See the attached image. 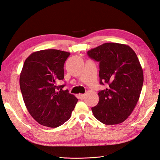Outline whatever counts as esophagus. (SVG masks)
Returning a JSON list of instances; mask_svg holds the SVG:
<instances>
[{
    "label": "esophagus",
    "instance_id": "1",
    "mask_svg": "<svg viewBox=\"0 0 160 160\" xmlns=\"http://www.w3.org/2000/svg\"><path fill=\"white\" fill-rule=\"evenodd\" d=\"M79 98L80 99H83L85 98V94H79Z\"/></svg>",
    "mask_w": 160,
    "mask_h": 160
}]
</instances>
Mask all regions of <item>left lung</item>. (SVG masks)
<instances>
[{"label": "left lung", "instance_id": "8db88e82", "mask_svg": "<svg viewBox=\"0 0 160 160\" xmlns=\"http://www.w3.org/2000/svg\"><path fill=\"white\" fill-rule=\"evenodd\" d=\"M99 62L100 84H108L99 91L98 104L92 108L95 118L105 125L123 122L139 100L143 72L134 51L128 45L107 42L88 51Z\"/></svg>", "mask_w": 160, "mask_h": 160}]
</instances>
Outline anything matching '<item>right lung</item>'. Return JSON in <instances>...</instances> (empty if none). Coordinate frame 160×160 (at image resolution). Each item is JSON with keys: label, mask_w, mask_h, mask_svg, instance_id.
I'll return each instance as SVG.
<instances>
[{"label": "right lung", "mask_w": 160, "mask_h": 160, "mask_svg": "<svg viewBox=\"0 0 160 160\" xmlns=\"http://www.w3.org/2000/svg\"><path fill=\"white\" fill-rule=\"evenodd\" d=\"M69 55L57 49L41 50L24 62L19 80L24 102L34 119L44 126L63 124L78 101L68 90H62L65 85H57L64 79V64Z\"/></svg>", "instance_id": "obj_1"}]
</instances>
